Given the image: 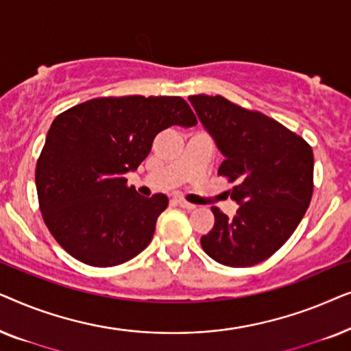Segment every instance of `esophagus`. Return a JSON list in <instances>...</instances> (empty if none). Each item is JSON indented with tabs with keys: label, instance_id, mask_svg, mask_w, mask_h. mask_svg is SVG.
<instances>
[{
	"label": "esophagus",
	"instance_id": "esophagus-1",
	"mask_svg": "<svg viewBox=\"0 0 351 351\" xmlns=\"http://www.w3.org/2000/svg\"><path fill=\"white\" fill-rule=\"evenodd\" d=\"M174 201L180 206V208H184V209H195L196 208L193 203H189V201H186L185 198H182V196H176Z\"/></svg>",
	"mask_w": 351,
	"mask_h": 351
}]
</instances>
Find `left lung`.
I'll list each match as a JSON object with an SVG mask.
<instances>
[{
	"label": "left lung",
	"instance_id": "left-lung-1",
	"mask_svg": "<svg viewBox=\"0 0 351 351\" xmlns=\"http://www.w3.org/2000/svg\"><path fill=\"white\" fill-rule=\"evenodd\" d=\"M225 160L219 176L233 182L239 204L228 217L213 208L204 252L227 267H252L273 256L294 233L313 195V150L300 136L261 112L222 95H190Z\"/></svg>",
	"mask_w": 351,
	"mask_h": 351
}]
</instances>
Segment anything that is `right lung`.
Listing matches in <instances>:
<instances>
[{
  "mask_svg": "<svg viewBox=\"0 0 351 351\" xmlns=\"http://www.w3.org/2000/svg\"><path fill=\"white\" fill-rule=\"evenodd\" d=\"M196 118L182 97H97L52 121L36 161L46 227L76 261L114 267L150 244L166 195L141 196L124 174L136 171L165 129Z\"/></svg>",
  "mask_w": 351,
  "mask_h": 351,
  "instance_id": "1",
  "label": "right lung"
}]
</instances>
